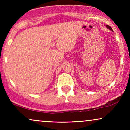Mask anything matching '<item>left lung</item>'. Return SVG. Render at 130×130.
<instances>
[{"instance_id":"obj_1","label":"left lung","mask_w":130,"mask_h":130,"mask_svg":"<svg viewBox=\"0 0 130 130\" xmlns=\"http://www.w3.org/2000/svg\"><path fill=\"white\" fill-rule=\"evenodd\" d=\"M106 27H107V28H108V29L111 30V31H113V30H112V28H111V27H110L109 26H108V25H106Z\"/></svg>"}]
</instances>
